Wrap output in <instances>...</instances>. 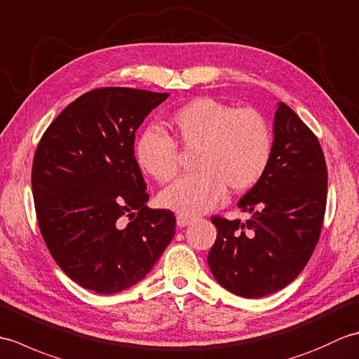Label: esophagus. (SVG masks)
I'll return each instance as SVG.
<instances>
[{
    "mask_svg": "<svg viewBox=\"0 0 359 359\" xmlns=\"http://www.w3.org/2000/svg\"><path fill=\"white\" fill-rule=\"evenodd\" d=\"M191 222H193V217L185 216V215H177V226L179 228H185Z\"/></svg>",
    "mask_w": 359,
    "mask_h": 359,
    "instance_id": "obj_1",
    "label": "esophagus"
}]
</instances>
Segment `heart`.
<instances>
[{
	"label": "heart",
	"instance_id": "b5f03b06",
	"mask_svg": "<svg viewBox=\"0 0 359 359\" xmlns=\"http://www.w3.org/2000/svg\"><path fill=\"white\" fill-rule=\"evenodd\" d=\"M168 128L182 149H194L193 168L197 170L160 193V203L179 215L210 211L222 201L226 188L247 191L269 168L271 129L253 108L234 109L216 98L197 97L172 114ZM175 144L168 135L149 131L137 144V160L156 180H171L179 170Z\"/></svg>",
	"mask_w": 359,
	"mask_h": 359
}]
</instances>
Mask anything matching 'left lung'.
<instances>
[{"label": "left lung", "instance_id": "left-lung-1", "mask_svg": "<svg viewBox=\"0 0 359 359\" xmlns=\"http://www.w3.org/2000/svg\"><path fill=\"white\" fill-rule=\"evenodd\" d=\"M325 202L321 144L296 112L279 102L269 168L238 203L251 219L245 224L211 219L217 228L208 255L212 276L228 292L248 299L284 288L313 255Z\"/></svg>", "mask_w": 359, "mask_h": 359}]
</instances>
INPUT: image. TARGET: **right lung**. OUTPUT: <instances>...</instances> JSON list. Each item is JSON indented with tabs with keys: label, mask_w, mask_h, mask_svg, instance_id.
Here are the masks:
<instances>
[{
	"label": "right lung",
	"mask_w": 359,
	"mask_h": 359,
	"mask_svg": "<svg viewBox=\"0 0 359 359\" xmlns=\"http://www.w3.org/2000/svg\"><path fill=\"white\" fill-rule=\"evenodd\" d=\"M168 95L94 89L60 112L36 147L32 193L43 239L60 269L95 293L140 282L174 238L172 211L147 207L134 157L135 131Z\"/></svg>",
	"instance_id": "obj_1"
}]
</instances>
